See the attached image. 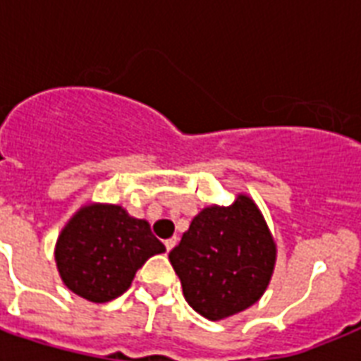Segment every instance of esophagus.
Instances as JSON below:
<instances>
[{
  "label": "esophagus",
  "mask_w": 361,
  "mask_h": 361,
  "mask_svg": "<svg viewBox=\"0 0 361 361\" xmlns=\"http://www.w3.org/2000/svg\"><path fill=\"white\" fill-rule=\"evenodd\" d=\"M176 245H178V238H170V240L164 241V247H166V251H172Z\"/></svg>",
  "instance_id": "1"
}]
</instances>
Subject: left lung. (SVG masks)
I'll return each instance as SVG.
<instances>
[{"instance_id":"obj_1","label":"left lung","mask_w":361,"mask_h":361,"mask_svg":"<svg viewBox=\"0 0 361 361\" xmlns=\"http://www.w3.org/2000/svg\"><path fill=\"white\" fill-rule=\"evenodd\" d=\"M183 296L198 314L223 320L257 303L268 288L277 245L249 195L208 206L169 255Z\"/></svg>"}]
</instances>
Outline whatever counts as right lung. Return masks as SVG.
I'll return each instance as SVG.
<instances>
[{"label": "right lung", "mask_w": 361, "mask_h": 361, "mask_svg": "<svg viewBox=\"0 0 361 361\" xmlns=\"http://www.w3.org/2000/svg\"><path fill=\"white\" fill-rule=\"evenodd\" d=\"M146 219L118 204H84L59 232L54 257L63 285L76 296L106 303L121 296L147 258L164 252Z\"/></svg>", "instance_id": "add662e5"}]
</instances>
